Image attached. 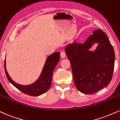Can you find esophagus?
Returning a JSON list of instances; mask_svg holds the SVG:
<instances>
[{
    "label": "esophagus",
    "instance_id": "34e87169",
    "mask_svg": "<svg viewBox=\"0 0 120 120\" xmlns=\"http://www.w3.org/2000/svg\"><path fill=\"white\" fill-rule=\"evenodd\" d=\"M60 56H61V58H65L66 57L65 52L64 51L61 52V53H60Z\"/></svg>",
    "mask_w": 120,
    "mask_h": 120
}]
</instances>
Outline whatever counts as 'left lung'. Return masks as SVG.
I'll return each mask as SVG.
<instances>
[{
	"mask_svg": "<svg viewBox=\"0 0 120 120\" xmlns=\"http://www.w3.org/2000/svg\"><path fill=\"white\" fill-rule=\"evenodd\" d=\"M99 44L94 52L89 49ZM65 51L71 64L76 88L84 94H93L107 86L112 79L115 52L107 34L101 30L93 31L84 44L73 42Z\"/></svg>",
	"mask_w": 120,
	"mask_h": 120,
	"instance_id": "left-lung-1",
	"label": "left lung"
}]
</instances>
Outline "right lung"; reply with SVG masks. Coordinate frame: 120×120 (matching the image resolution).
Here are the masks:
<instances>
[{
  "mask_svg": "<svg viewBox=\"0 0 120 120\" xmlns=\"http://www.w3.org/2000/svg\"><path fill=\"white\" fill-rule=\"evenodd\" d=\"M60 59V52L53 53L47 57L42 71L39 78L32 84L22 86L14 82L11 78L6 69L5 59L4 61V70L6 76L10 83L23 93L32 96H38L45 93L50 89L51 85L52 78L55 68Z\"/></svg>",
  "mask_w": 120,
  "mask_h": 120,
  "instance_id": "right-lung-1",
  "label": "right lung"
}]
</instances>
